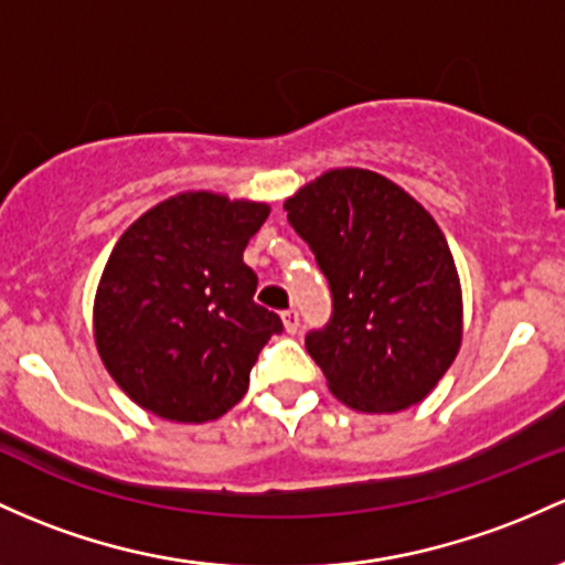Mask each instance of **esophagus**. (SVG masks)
<instances>
[{"label": "esophagus", "mask_w": 565, "mask_h": 565, "mask_svg": "<svg viewBox=\"0 0 565 565\" xmlns=\"http://www.w3.org/2000/svg\"><path fill=\"white\" fill-rule=\"evenodd\" d=\"M281 321H284V330H287L289 334H295L297 330H300V313L295 311V308H289V311L281 313Z\"/></svg>", "instance_id": "esophagus-1"}]
</instances>
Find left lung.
Here are the masks:
<instances>
[{"mask_svg": "<svg viewBox=\"0 0 565 565\" xmlns=\"http://www.w3.org/2000/svg\"><path fill=\"white\" fill-rule=\"evenodd\" d=\"M284 212L330 281V324L306 338L330 392L359 413L426 399L463 334L461 281L434 216L367 169L321 173Z\"/></svg>", "mask_w": 565, "mask_h": 565, "instance_id": "8db88e82", "label": "left lung"}]
</instances>
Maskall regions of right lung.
<instances>
[{"label":"right lung","instance_id":"add662e5","mask_svg":"<svg viewBox=\"0 0 565 565\" xmlns=\"http://www.w3.org/2000/svg\"><path fill=\"white\" fill-rule=\"evenodd\" d=\"M270 206L209 190L179 192L120 235L93 300L107 373L139 407L206 424L238 405L270 334L244 249Z\"/></svg>","mask_w":565,"mask_h":565}]
</instances>
